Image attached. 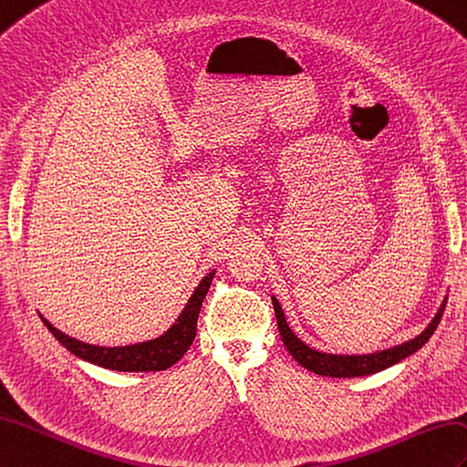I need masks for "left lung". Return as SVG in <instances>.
I'll use <instances>...</instances> for the list:
<instances>
[{
	"label": "left lung",
	"mask_w": 467,
	"mask_h": 467,
	"mask_svg": "<svg viewBox=\"0 0 467 467\" xmlns=\"http://www.w3.org/2000/svg\"><path fill=\"white\" fill-rule=\"evenodd\" d=\"M273 305H275L280 338H283L286 350L292 354V358H295L300 366H305L306 370H310L314 374H320V376H330V378H356V376L376 374L380 370H386V368H389V366L398 364L400 360H404V358L420 350L421 346L430 340V336L433 334V330L438 328V324L441 320L443 308H446V302H443L436 317H433V320L430 322V327L420 336H416L414 340L394 346V348H389V350L368 354V356H332V354L317 352V350L308 348L306 344H302L288 328V324L285 320V312H283V308H280L276 298H273Z\"/></svg>",
	"instance_id": "obj_1"
}]
</instances>
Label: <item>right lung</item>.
I'll return each instance as SVG.
<instances>
[{
  "label": "right lung",
  "instance_id": "obj_1",
  "mask_svg": "<svg viewBox=\"0 0 467 467\" xmlns=\"http://www.w3.org/2000/svg\"><path fill=\"white\" fill-rule=\"evenodd\" d=\"M214 276V270L209 273L201 280L197 290L192 292L189 298L187 306L181 312V317L172 327L159 336L155 340L149 342H139L133 346H121V348H103V346H93L85 344L75 338H69L63 332H59L56 327L41 317L43 324H46L47 330L56 336V338L65 346L71 354L83 358V360L109 368V370L119 372H150V370H167L175 362H179L182 354L189 350V346L194 340V334H197V320H199V310L202 306V300L207 296Z\"/></svg>",
  "mask_w": 467,
  "mask_h": 467
}]
</instances>
